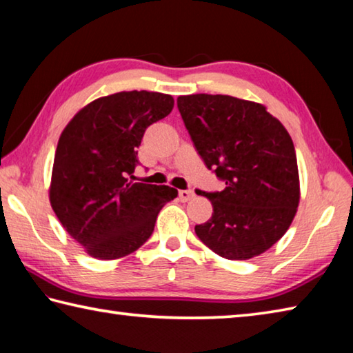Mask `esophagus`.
I'll use <instances>...</instances> for the list:
<instances>
[{
    "instance_id": "34e87169",
    "label": "esophagus",
    "mask_w": 353,
    "mask_h": 353,
    "mask_svg": "<svg viewBox=\"0 0 353 353\" xmlns=\"http://www.w3.org/2000/svg\"><path fill=\"white\" fill-rule=\"evenodd\" d=\"M178 195H180L181 201H189L194 196V192H192V190H180Z\"/></svg>"
}]
</instances>
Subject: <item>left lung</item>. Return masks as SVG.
Instances as JSON below:
<instances>
[{"label":"left lung","mask_w":353,"mask_h":353,"mask_svg":"<svg viewBox=\"0 0 353 353\" xmlns=\"http://www.w3.org/2000/svg\"><path fill=\"white\" fill-rule=\"evenodd\" d=\"M196 152L226 188L201 192L212 217L195 234L230 261H248L270 250L292 225L301 189L293 141L262 103L223 94L176 99Z\"/></svg>","instance_id":"obj_1"}]
</instances>
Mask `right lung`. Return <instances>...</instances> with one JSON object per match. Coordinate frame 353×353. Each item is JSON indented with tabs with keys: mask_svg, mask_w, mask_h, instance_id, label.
<instances>
[{
	"mask_svg": "<svg viewBox=\"0 0 353 353\" xmlns=\"http://www.w3.org/2000/svg\"><path fill=\"white\" fill-rule=\"evenodd\" d=\"M173 108L170 94L121 91L77 111L60 134L49 201L65 231L101 261L132 254L178 190L133 181L145 128Z\"/></svg>",
	"mask_w": 353,
	"mask_h": 353,
	"instance_id": "right-lung-1",
	"label": "right lung"
}]
</instances>
